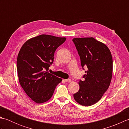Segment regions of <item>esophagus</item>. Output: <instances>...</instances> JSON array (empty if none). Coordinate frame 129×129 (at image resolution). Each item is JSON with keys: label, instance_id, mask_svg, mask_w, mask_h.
Listing matches in <instances>:
<instances>
[{"label": "esophagus", "instance_id": "1", "mask_svg": "<svg viewBox=\"0 0 129 129\" xmlns=\"http://www.w3.org/2000/svg\"><path fill=\"white\" fill-rule=\"evenodd\" d=\"M66 82H71L72 81V80H71V79H65L64 80Z\"/></svg>", "mask_w": 129, "mask_h": 129}]
</instances>
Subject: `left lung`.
Returning <instances> with one entry per match:
<instances>
[{
    "instance_id": "left-lung-1",
    "label": "left lung",
    "mask_w": 129,
    "mask_h": 129,
    "mask_svg": "<svg viewBox=\"0 0 129 129\" xmlns=\"http://www.w3.org/2000/svg\"><path fill=\"white\" fill-rule=\"evenodd\" d=\"M80 58L83 69L87 68L83 80H79L78 92L74 94L76 102L83 106L96 103L110 85L113 73V58L106 45L94 38L73 39Z\"/></svg>"
}]
</instances>
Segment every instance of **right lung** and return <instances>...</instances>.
I'll return each instance as SVG.
<instances>
[{"label": "right lung", "mask_w": 129, "mask_h": 129, "mask_svg": "<svg viewBox=\"0 0 129 129\" xmlns=\"http://www.w3.org/2000/svg\"><path fill=\"white\" fill-rule=\"evenodd\" d=\"M66 39L42 34L27 40L19 51L16 61L19 83L35 103L50 99L62 81L47 71L53 63L55 51Z\"/></svg>", "instance_id": "right-lung-1"}]
</instances>
